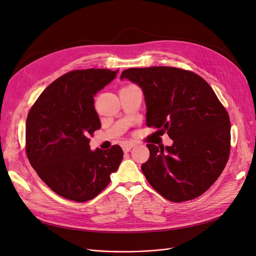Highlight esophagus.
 <instances>
[{
	"instance_id": "esophagus-1",
	"label": "esophagus",
	"mask_w": 256,
	"mask_h": 256,
	"mask_svg": "<svg viewBox=\"0 0 256 256\" xmlns=\"http://www.w3.org/2000/svg\"><path fill=\"white\" fill-rule=\"evenodd\" d=\"M136 146V143L134 142H127V143H124L122 144V150L124 152H129L131 148H134V147Z\"/></svg>"
}]
</instances>
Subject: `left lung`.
<instances>
[{
    "mask_svg": "<svg viewBox=\"0 0 256 256\" xmlns=\"http://www.w3.org/2000/svg\"><path fill=\"white\" fill-rule=\"evenodd\" d=\"M122 79L144 92L146 126L160 129L172 146L147 144L150 159L142 164L147 182L174 203L202 196L218 180L230 150L228 111L202 76L182 68H129Z\"/></svg>",
    "mask_w": 256,
    "mask_h": 256,
    "instance_id": "8db88e82",
    "label": "left lung"
}]
</instances>
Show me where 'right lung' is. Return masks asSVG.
<instances>
[{
  "mask_svg": "<svg viewBox=\"0 0 256 256\" xmlns=\"http://www.w3.org/2000/svg\"><path fill=\"white\" fill-rule=\"evenodd\" d=\"M118 72L97 68L69 72L53 81L28 111V159L42 180L67 200L82 203L97 196L122 160L118 145L90 150V138L102 127L94 96Z\"/></svg>",
  "mask_w": 256,
  "mask_h": 256,
  "instance_id": "right-lung-1",
  "label": "right lung"
}]
</instances>
